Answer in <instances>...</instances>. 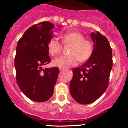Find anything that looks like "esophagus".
Listing matches in <instances>:
<instances>
[{"label": "esophagus", "mask_w": 128, "mask_h": 128, "mask_svg": "<svg viewBox=\"0 0 128 128\" xmlns=\"http://www.w3.org/2000/svg\"><path fill=\"white\" fill-rule=\"evenodd\" d=\"M60 71L62 72V71H64V70H65V69L62 68H60Z\"/></svg>", "instance_id": "34e87169"}]
</instances>
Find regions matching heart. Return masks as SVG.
Segmentation results:
<instances>
[{"label": "heart", "mask_w": 128, "mask_h": 128, "mask_svg": "<svg viewBox=\"0 0 128 128\" xmlns=\"http://www.w3.org/2000/svg\"><path fill=\"white\" fill-rule=\"evenodd\" d=\"M64 44H71L70 55H63L54 61V64L61 68L75 66L78 62H85L92 56L93 46L90 40L84 39V36L79 32H68L61 36ZM50 54L54 56L59 55L62 50V46L55 38H52L48 43Z\"/></svg>", "instance_id": "obj_1"}]
</instances>
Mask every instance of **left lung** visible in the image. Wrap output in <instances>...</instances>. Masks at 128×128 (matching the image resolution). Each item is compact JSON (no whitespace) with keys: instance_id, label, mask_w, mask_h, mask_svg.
<instances>
[{"instance_id":"8db88e82","label":"left lung","mask_w":128,"mask_h":128,"mask_svg":"<svg viewBox=\"0 0 128 128\" xmlns=\"http://www.w3.org/2000/svg\"><path fill=\"white\" fill-rule=\"evenodd\" d=\"M94 42L92 56L80 67L73 68L70 92L79 104L86 105L98 100L109 85L112 67V52L109 42L100 32L92 33Z\"/></svg>"}]
</instances>
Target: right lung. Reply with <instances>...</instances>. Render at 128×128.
I'll return each mask as SVG.
<instances>
[{
	"mask_svg": "<svg viewBox=\"0 0 128 128\" xmlns=\"http://www.w3.org/2000/svg\"><path fill=\"white\" fill-rule=\"evenodd\" d=\"M54 28L49 22L35 24L24 32L17 46V82L23 94L34 102L50 99L60 72L57 67L43 68L51 61L48 43L54 36Z\"/></svg>",
	"mask_w": 128,
	"mask_h": 128,
	"instance_id": "1",
	"label": "right lung"
}]
</instances>
